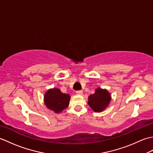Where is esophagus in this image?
Instances as JSON below:
<instances>
[{
  "label": "esophagus",
  "mask_w": 153,
  "mask_h": 153,
  "mask_svg": "<svg viewBox=\"0 0 153 153\" xmlns=\"http://www.w3.org/2000/svg\"><path fill=\"white\" fill-rule=\"evenodd\" d=\"M76 93H77V94H78V95H82V93H83V91H82V90L77 91H76Z\"/></svg>",
  "instance_id": "34e87169"
}]
</instances>
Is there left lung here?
<instances>
[{"label": "left lung", "instance_id": "8db88e82", "mask_svg": "<svg viewBox=\"0 0 153 153\" xmlns=\"http://www.w3.org/2000/svg\"><path fill=\"white\" fill-rule=\"evenodd\" d=\"M88 104L95 112H101L108 106L111 100L110 93L106 89L97 88L95 93L89 97Z\"/></svg>", "mask_w": 153, "mask_h": 153}]
</instances>
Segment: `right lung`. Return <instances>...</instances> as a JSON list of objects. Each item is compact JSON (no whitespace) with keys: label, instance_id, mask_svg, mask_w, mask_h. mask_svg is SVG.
I'll list each match as a JSON object with an SVG mask.
<instances>
[{"label":"right lung","instance_id":"add662e5","mask_svg":"<svg viewBox=\"0 0 153 153\" xmlns=\"http://www.w3.org/2000/svg\"><path fill=\"white\" fill-rule=\"evenodd\" d=\"M45 104L48 108L59 113L69 105L70 97L68 94L62 93L60 89H49L45 95Z\"/></svg>","mask_w":153,"mask_h":153}]
</instances>
